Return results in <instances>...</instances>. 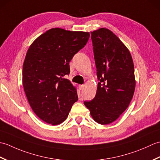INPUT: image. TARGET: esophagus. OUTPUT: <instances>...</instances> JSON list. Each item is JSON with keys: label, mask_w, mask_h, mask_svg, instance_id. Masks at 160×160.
<instances>
[{"label": "esophagus", "mask_w": 160, "mask_h": 160, "mask_svg": "<svg viewBox=\"0 0 160 160\" xmlns=\"http://www.w3.org/2000/svg\"><path fill=\"white\" fill-rule=\"evenodd\" d=\"M83 88H84V85H83V84H80V85H79V89H80V90H82Z\"/></svg>", "instance_id": "34e87169"}]
</instances>
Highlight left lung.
Here are the masks:
<instances>
[{
	"instance_id": "1",
	"label": "left lung",
	"mask_w": 160,
	"mask_h": 160,
	"mask_svg": "<svg viewBox=\"0 0 160 160\" xmlns=\"http://www.w3.org/2000/svg\"><path fill=\"white\" fill-rule=\"evenodd\" d=\"M98 83L96 96L84 104L100 124L116 120L133 96L134 65L128 49L109 29L91 32Z\"/></svg>"
}]
</instances>
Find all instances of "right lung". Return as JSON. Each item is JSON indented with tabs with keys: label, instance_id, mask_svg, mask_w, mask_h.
<instances>
[{
	"label": "right lung",
	"instance_id": "1",
	"mask_svg": "<svg viewBox=\"0 0 160 160\" xmlns=\"http://www.w3.org/2000/svg\"><path fill=\"white\" fill-rule=\"evenodd\" d=\"M89 38V32L53 28L36 38L27 52L24 90L33 112L47 123H62L78 99L76 89L65 77L71 60Z\"/></svg>",
	"mask_w": 160,
	"mask_h": 160
}]
</instances>
